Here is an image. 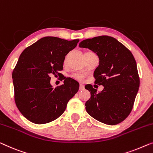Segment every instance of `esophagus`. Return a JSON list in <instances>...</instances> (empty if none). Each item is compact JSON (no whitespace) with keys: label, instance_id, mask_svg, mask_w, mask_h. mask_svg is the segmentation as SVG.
<instances>
[{"label":"esophagus","instance_id":"obj_1","mask_svg":"<svg viewBox=\"0 0 153 153\" xmlns=\"http://www.w3.org/2000/svg\"><path fill=\"white\" fill-rule=\"evenodd\" d=\"M84 90V85L83 84H80V86H79V90Z\"/></svg>","mask_w":153,"mask_h":153}]
</instances>
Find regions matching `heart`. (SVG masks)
Masks as SVG:
<instances>
[{"mask_svg": "<svg viewBox=\"0 0 153 153\" xmlns=\"http://www.w3.org/2000/svg\"><path fill=\"white\" fill-rule=\"evenodd\" d=\"M74 78L77 79H79V80H81V79H82L81 76H80V75H79V74H75L74 76Z\"/></svg>", "mask_w": 153, "mask_h": 153, "instance_id": "1", "label": "heart"}]
</instances>
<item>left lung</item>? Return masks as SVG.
Segmentation results:
<instances>
[{
  "instance_id": "8db88e82",
  "label": "left lung",
  "mask_w": 153,
  "mask_h": 153,
  "mask_svg": "<svg viewBox=\"0 0 153 153\" xmlns=\"http://www.w3.org/2000/svg\"><path fill=\"white\" fill-rule=\"evenodd\" d=\"M79 47L88 48L99 56L94 83L103 86L99 92L91 85L85 86L91 94L85 103L86 111L105 124H118L130 113L139 90V78L133 55L122 43L108 36L83 40Z\"/></svg>"
}]
</instances>
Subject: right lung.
Wrapping results in <instances>:
<instances>
[{
	"label": "right lung",
	"mask_w": 153,
	"mask_h": 153,
	"mask_svg": "<svg viewBox=\"0 0 153 153\" xmlns=\"http://www.w3.org/2000/svg\"><path fill=\"white\" fill-rule=\"evenodd\" d=\"M79 41L43 37L20 55L12 72L14 99L18 109L31 122L44 124L59 118L78 92L79 84L71 78L52 88L50 75L60 76L65 56Z\"/></svg>",
	"instance_id": "right-lung-1"
}]
</instances>
